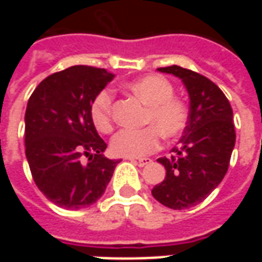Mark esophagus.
Listing matches in <instances>:
<instances>
[{
    "label": "esophagus",
    "mask_w": 262,
    "mask_h": 262,
    "mask_svg": "<svg viewBox=\"0 0 262 262\" xmlns=\"http://www.w3.org/2000/svg\"><path fill=\"white\" fill-rule=\"evenodd\" d=\"M133 163H136L139 167H144V165H147L151 163V159H130Z\"/></svg>",
    "instance_id": "esophagus-1"
}]
</instances>
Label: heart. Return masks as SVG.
I'll use <instances>...</instances> for the list:
<instances>
[{
    "instance_id": "obj_1",
    "label": "heart",
    "mask_w": 262,
    "mask_h": 262,
    "mask_svg": "<svg viewBox=\"0 0 262 262\" xmlns=\"http://www.w3.org/2000/svg\"><path fill=\"white\" fill-rule=\"evenodd\" d=\"M127 91L148 105L144 115V125L140 130H120L111 140L115 156L137 159L154 153L161 146V135L165 139H176L185 130L188 123V106L174 95V86L161 75L150 74L127 82ZM114 94L102 90L94 98L90 109L92 125L101 133H109L112 122Z\"/></svg>"
}]
</instances>
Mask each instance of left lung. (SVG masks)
I'll list each match as a JSON object with an SVG mask.
<instances>
[{"label":"left lung","instance_id":"obj_1","mask_svg":"<svg viewBox=\"0 0 262 262\" xmlns=\"http://www.w3.org/2000/svg\"><path fill=\"white\" fill-rule=\"evenodd\" d=\"M181 78L189 95L188 123L171 157L159 159L164 181L151 189L167 208L181 210L201 203L225 178L236 143L230 102L214 82L180 66L157 69Z\"/></svg>","mask_w":262,"mask_h":262}]
</instances>
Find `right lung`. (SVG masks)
Masks as SVG:
<instances>
[{
	"label": "right lung",
	"instance_id": "1",
	"mask_svg": "<svg viewBox=\"0 0 262 262\" xmlns=\"http://www.w3.org/2000/svg\"><path fill=\"white\" fill-rule=\"evenodd\" d=\"M114 77L105 69L73 66L46 77L28 101L26 160L36 187L60 208L97 202L119 164L102 154L106 143L90 115L94 98Z\"/></svg>",
	"mask_w": 262,
	"mask_h": 262
}]
</instances>
